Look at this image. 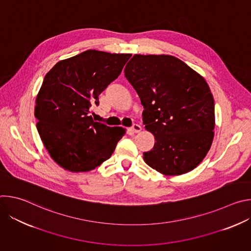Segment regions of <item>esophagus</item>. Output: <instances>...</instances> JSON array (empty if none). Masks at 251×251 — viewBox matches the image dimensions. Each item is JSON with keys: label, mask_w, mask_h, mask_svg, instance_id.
<instances>
[{"label": "esophagus", "mask_w": 251, "mask_h": 251, "mask_svg": "<svg viewBox=\"0 0 251 251\" xmlns=\"http://www.w3.org/2000/svg\"><path fill=\"white\" fill-rule=\"evenodd\" d=\"M141 126L140 125H138V124H133L132 125V127H131V130L134 132V133H138V132H140L141 131Z\"/></svg>", "instance_id": "obj_1"}]
</instances>
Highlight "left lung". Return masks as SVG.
<instances>
[{"label":"left lung","instance_id":"8db88e82","mask_svg":"<svg viewBox=\"0 0 251 251\" xmlns=\"http://www.w3.org/2000/svg\"><path fill=\"white\" fill-rule=\"evenodd\" d=\"M124 73L144 107L143 123L156 140L143 153L146 164L167 176L194 170L213 139L214 101L203 77L172 55L135 54Z\"/></svg>","mask_w":251,"mask_h":251}]
</instances>
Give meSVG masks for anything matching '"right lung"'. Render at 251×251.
<instances>
[{
  "label": "right lung",
  "mask_w": 251,
  "mask_h": 251,
  "mask_svg": "<svg viewBox=\"0 0 251 251\" xmlns=\"http://www.w3.org/2000/svg\"><path fill=\"white\" fill-rule=\"evenodd\" d=\"M131 57L94 50L57 62L35 99L37 129L50 157L63 169L86 172L113 154L125 130L95 122L92 106Z\"/></svg>",
  "instance_id": "add662e5"
}]
</instances>
